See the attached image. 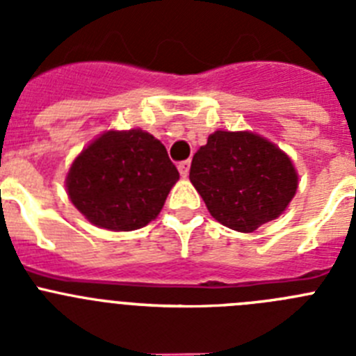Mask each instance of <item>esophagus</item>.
I'll return each mask as SVG.
<instances>
[{"label": "esophagus", "instance_id": "esophagus-1", "mask_svg": "<svg viewBox=\"0 0 356 356\" xmlns=\"http://www.w3.org/2000/svg\"><path fill=\"white\" fill-rule=\"evenodd\" d=\"M178 171H180V175L184 178H187L188 171H191V160H184V162L178 163Z\"/></svg>", "mask_w": 356, "mask_h": 356}]
</instances>
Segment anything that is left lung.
<instances>
[{"instance_id":"8db88e82","label":"left lung","mask_w":356,"mask_h":356,"mask_svg":"<svg viewBox=\"0 0 356 356\" xmlns=\"http://www.w3.org/2000/svg\"><path fill=\"white\" fill-rule=\"evenodd\" d=\"M193 185L213 219L242 234L287 209L298 188L291 159L250 131H216L191 163Z\"/></svg>"}]
</instances>
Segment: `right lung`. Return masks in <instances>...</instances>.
Returning <instances> with one entry per match:
<instances>
[{
    "mask_svg": "<svg viewBox=\"0 0 356 356\" xmlns=\"http://www.w3.org/2000/svg\"><path fill=\"white\" fill-rule=\"evenodd\" d=\"M180 175L165 146L143 130L106 131L72 162L67 193L92 225L131 232L153 221Z\"/></svg>",
    "mask_w": 356,
    "mask_h": 356,
    "instance_id": "add662e5",
    "label": "right lung"
}]
</instances>
